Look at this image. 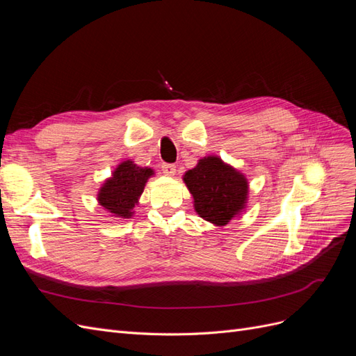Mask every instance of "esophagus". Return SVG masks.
<instances>
[{
  "label": "esophagus",
  "mask_w": 356,
  "mask_h": 356,
  "mask_svg": "<svg viewBox=\"0 0 356 356\" xmlns=\"http://www.w3.org/2000/svg\"><path fill=\"white\" fill-rule=\"evenodd\" d=\"M161 170H163V174L166 177H174L175 172H177V166L170 165V163H163V165H161Z\"/></svg>",
  "instance_id": "esophagus-1"
}]
</instances>
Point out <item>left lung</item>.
I'll use <instances>...</instances> for the list:
<instances>
[{
  "mask_svg": "<svg viewBox=\"0 0 356 356\" xmlns=\"http://www.w3.org/2000/svg\"><path fill=\"white\" fill-rule=\"evenodd\" d=\"M199 217L213 225H227L245 212L250 182L241 170L218 156H207L182 175Z\"/></svg>",
  "mask_w": 356,
  "mask_h": 356,
  "instance_id": "left-lung-1",
  "label": "left lung"
}]
</instances>
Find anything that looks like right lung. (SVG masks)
Masks as SVG:
<instances>
[{"instance_id":"1","label":"right lung","mask_w":356,"mask_h":356,"mask_svg":"<svg viewBox=\"0 0 356 356\" xmlns=\"http://www.w3.org/2000/svg\"><path fill=\"white\" fill-rule=\"evenodd\" d=\"M152 177H154L152 168L139 166L131 159L123 160L113 170L111 177L104 181L96 200L113 218H132L147 181Z\"/></svg>"}]
</instances>
